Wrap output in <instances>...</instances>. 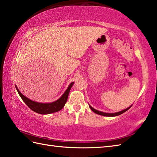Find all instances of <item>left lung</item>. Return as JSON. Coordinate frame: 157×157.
Returning a JSON list of instances; mask_svg holds the SVG:
<instances>
[{"mask_svg": "<svg viewBox=\"0 0 157 157\" xmlns=\"http://www.w3.org/2000/svg\"><path fill=\"white\" fill-rule=\"evenodd\" d=\"M132 106H130L129 107L127 108V109H124V110H123V111H121L117 112V113H104V112H101V111H97V110L94 109V108H92L91 106H90V105H89L90 108L91 109V110H92V111L93 112L95 113H96V114H98V115H102V116H106V117H115V116H118V115H121L122 113H125V111H128V110L129 109L131 108V107H132Z\"/></svg>", "mask_w": 157, "mask_h": 157, "instance_id": "1", "label": "left lung"}]
</instances>
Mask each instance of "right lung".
<instances>
[{"label": "right lung", "instance_id": "add662e5", "mask_svg": "<svg viewBox=\"0 0 157 157\" xmlns=\"http://www.w3.org/2000/svg\"><path fill=\"white\" fill-rule=\"evenodd\" d=\"M73 84V82L71 83L67 89L66 90V91L64 92L61 97L59 98L57 101L52 102H49V103H40L38 102L33 101L32 100L28 98L27 97L22 94L21 92L19 90L17 87L15 86V88L17 90L19 96H21V99L24 102L26 105H27L28 107L32 109L33 111H34L39 114L42 115H47V114H51L52 113H55L61 111V110L64 107L65 103L67 101L69 93L70 90H71L72 86Z\"/></svg>", "mask_w": 157, "mask_h": 157}]
</instances>
